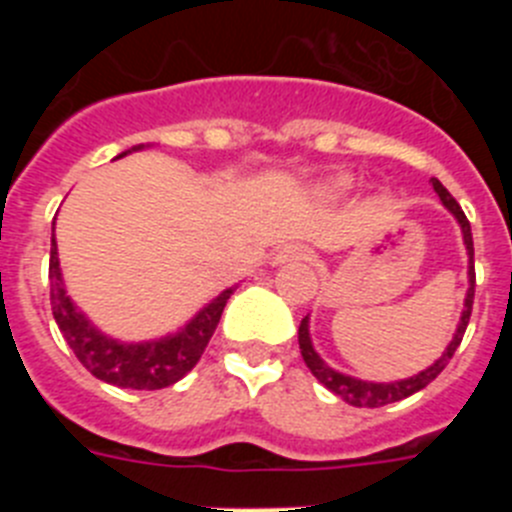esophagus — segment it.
Wrapping results in <instances>:
<instances>
[{"label": "esophagus", "instance_id": "obj_1", "mask_svg": "<svg viewBox=\"0 0 512 512\" xmlns=\"http://www.w3.org/2000/svg\"><path fill=\"white\" fill-rule=\"evenodd\" d=\"M307 251L302 246H287L274 256V264H287V261H305Z\"/></svg>", "mask_w": 512, "mask_h": 512}]
</instances>
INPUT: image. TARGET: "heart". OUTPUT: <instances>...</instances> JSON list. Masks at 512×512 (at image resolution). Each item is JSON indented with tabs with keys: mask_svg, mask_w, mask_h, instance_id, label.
I'll use <instances>...</instances> for the list:
<instances>
[{
	"mask_svg": "<svg viewBox=\"0 0 512 512\" xmlns=\"http://www.w3.org/2000/svg\"><path fill=\"white\" fill-rule=\"evenodd\" d=\"M346 189H348V182H346V179H338V182L325 184V187H323V194H328V197H333V194H341V192H346Z\"/></svg>",
	"mask_w": 512,
	"mask_h": 512,
	"instance_id": "obj_1",
	"label": "heart"
}]
</instances>
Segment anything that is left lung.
I'll return each instance as SVG.
<instances>
[{
  "mask_svg": "<svg viewBox=\"0 0 512 512\" xmlns=\"http://www.w3.org/2000/svg\"><path fill=\"white\" fill-rule=\"evenodd\" d=\"M433 189H436V194L441 197L443 207L451 212V215L456 217V223L461 225V235H464V246H467V253H469V289H467V300H464V310H461V320L459 325H456V333L454 338H451V343L446 346V351L441 354V359L436 361V364H431L428 369H423L420 374H415V377L410 379H400V382H364V379H356V377H348V374H341L336 372L333 366L325 364L323 359L318 356V351L312 348V341H310V318H302L300 323V333H297V338H300V351H302V359H305L307 369L312 372V377L318 379L323 387H328L333 395L341 397L343 402H348V405H354V408H382V405H390V402H400L405 400V397L415 395V392H420L423 387H428V384L433 382V379L438 377V374L446 369V364L451 361V356H454V351L459 348L461 338H464V330H467L469 325V315H472V305H474V243H472V225H469L467 215H464V210L459 207V202L454 200L449 194V189L443 187L438 179H431Z\"/></svg>",
  "mask_w": 512,
  "mask_h": 512,
  "instance_id": "1",
  "label": "left lung"
}]
</instances>
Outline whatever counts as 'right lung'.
I'll return each mask as SVG.
<instances>
[{"instance_id":"obj_1","label":"right lung","mask_w":512,"mask_h":512,"mask_svg":"<svg viewBox=\"0 0 512 512\" xmlns=\"http://www.w3.org/2000/svg\"><path fill=\"white\" fill-rule=\"evenodd\" d=\"M138 148H133V151H138ZM125 153H120V156H125ZM48 277H51L53 318H56L58 330L63 333L76 359L87 366L97 379L115 384V387H125V390H164L169 384L179 382L187 372H192L194 364L205 354L217 323H220L225 302L235 292V287L220 292L210 305L202 307L182 330H176L171 336L158 338V341L122 343L94 328L92 320L66 295L61 264H58L56 230L51 233Z\"/></svg>"}]
</instances>
